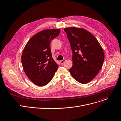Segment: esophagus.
Instances as JSON below:
<instances>
[{
    "label": "esophagus",
    "instance_id": "obj_1",
    "mask_svg": "<svg viewBox=\"0 0 121 121\" xmlns=\"http://www.w3.org/2000/svg\"><path fill=\"white\" fill-rule=\"evenodd\" d=\"M66 61V60L65 59H64L63 60H61V61H60V63H61V64H63L64 62H65Z\"/></svg>",
    "mask_w": 121,
    "mask_h": 121
}]
</instances>
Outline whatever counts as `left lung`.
I'll return each mask as SVG.
<instances>
[{
  "instance_id": "obj_1",
  "label": "left lung",
  "mask_w": 121,
  "mask_h": 121,
  "mask_svg": "<svg viewBox=\"0 0 121 121\" xmlns=\"http://www.w3.org/2000/svg\"><path fill=\"white\" fill-rule=\"evenodd\" d=\"M64 30L72 52V66L69 71L77 81L86 84L102 69L104 58L102 47L95 36L84 29L71 27Z\"/></svg>"
}]
</instances>
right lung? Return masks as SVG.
I'll return each instance as SVG.
<instances>
[{
    "instance_id": "obj_1",
    "label": "right lung",
    "mask_w": 121,
    "mask_h": 121,
    "mask_svg": "<svg viewBox=\"0 0 121 121\" xmlns=\"http://www.w3.org/2000/svg\"><path fill=\"white\" fill-rule=\"evenodd\" d=\"M60 32V29L40 31L32 36L24 47L21 56L23 69L30 81L37 86L47 85L58 68L52 58L50 45Z\"/></svg>"
}]
</instances>
